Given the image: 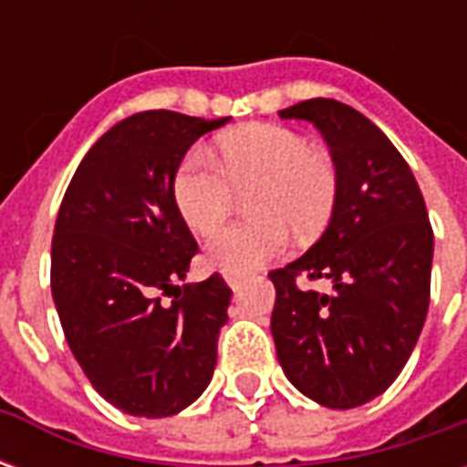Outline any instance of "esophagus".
<instances>
[{
	"mask_svg": "<svg viewBox=\"0 0 467 467\" xmlns=\"http://www.w3.org/2000/svg\"><path fill=\"white\" fill-rule=\"evenodd\" d=\"M223 277H224V283L230 285L233 290H237L240 283H243V275H237V273H223Z\"/></svg>",
	"mask_w": 467,
	"mask_h": 467,
	"instance_id": "34e87169",
	"label": "esophagus"
}]
</instances>
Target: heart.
Returning <instances> with one entry per match:
<instances>
[{
	"label": "heart",
	"instance_id": "b5f03b06",
	"mask_svg": "<svg viewBox=\"0 0 467 467\" xmlns=\"http://www.w3.org/2000/svg\"><path fill=\"white\" fill-rule=\"evenodd\" d=\"M217 162L192 150L174 172L172 194L180 217L194 233H210L230 213L234 190L247 192L254 214L227 224L207 240L204 260L223 273H253L300 234H317L330 223L340 192L337 164L303 134L283 124H250L224 134Z\"/></svg>",
	"mask_w": 467,
	"mask_h": 467
}]
</instances>
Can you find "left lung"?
Returning <instances> with one entry per match:
<instances>
[{
  "instance_id": "1",
  "label": "left lung",
  "mask_w": 467,
  "mask_h": 467,
  "mask_svg": "<svg viewBox=\"0 0 467 467\" xmlns=\"http://www.w3.org/2000/svg\"><path fill=\"white\" fill-rule=\"evenodd\" d=\"M283 119L317 127L340 172L337 204L323 237L273 270V337L287 380L325 408L370 402L400 375L431 303L432 227L420 187L395 144L337 99H305ZM334 283L300 291L294 277Z\"/></svg>"
}]
</instances>
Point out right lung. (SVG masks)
I'll use <instances>...</instances> for the list:
<instances>
[{
	"mask_svg": "<svg viewBox=\"0 0 467 467\" xmlns=\"http://www.w3.org/2000/svg\"><path fill=\"white\" fill-rule=\"evenodd\" d=\"M227 122L170 109L127 117L85 154L57 214L59 323L95 390L127 415H177L213 380L233 290L217 273L184 285L197 243L172 182L187 150Z\"/></svg>",
	"mask_w": 467,
	"mask_h": 467,
	"instance_id": "obj_1",
	"label": "right lung"
}]
</instances>
